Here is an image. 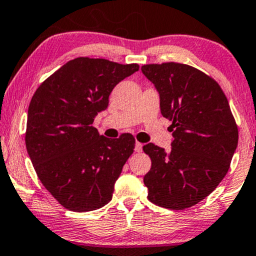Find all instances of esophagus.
I'll return each mask as SVG.
<instances>
[{
  "label": "esophagus",
  "instance_id": "34e87169",
  "mask_svg": "<svg viewBox=\"0 0 256 256\" xmlns=\"http://www.w3.org/2000/svg\"><path fill=\"white\" fill-rule=\"evenodd\" d=\"M142 149H143L142 143L136 142V144H134V150H136L137 152H142Z\"/></svg>",
  "mask_w": 256,
  "mask_h": 256
}]
</instances>
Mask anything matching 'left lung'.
Masks as SVG:
<instances>
[{"mask_svg":"<svg viewBox=\"0 0 256 256\" xmlns=\"http://www.w3.org/2000/svg\"><path fill=\"white\" fill-rule=\"evenodd\" d=\"M140 70L158 92L173 132L170 152L152 143L143 146L152 158L143 178L148 198L185 210L207 198L228 173L238 143L236 122L219 84L195 67L166 62Z\"/></svg>","mask_w":256,"mask_h":256,"instance_id":"8db88e82","label":"left lung"}]
</instances>
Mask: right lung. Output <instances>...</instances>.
Masks as SVG:
<instances>
[{
  "label": "right lung",
  "mask_w": 256,
  "mask_h": 256,
  "mask_svg": "<svg viewBox=\"0 0 256 256\" xmlns=\"http://www.w3.org/2000/svg\"><path fill=\"white\" fill-rule=\"evenodd\" d=\"M137 64L77 58L40 85L28 106L25 142L46 190L73 212H89L112 200L114 184L134 149L130 134L112 140L92 126L107 110L119 82Z\"/></svg>",
  "instance_id": "add662e5"
}]
</instances>
